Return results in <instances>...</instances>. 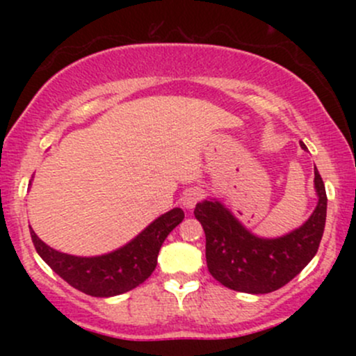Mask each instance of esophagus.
I'll use <instances>...</instances> for the list:
<instances>
[{
    "mask_svg": "<svg viewBox=\"0 0 356 356\" xmlns=\"http://www.w3.org/2000/svg\"><path fill=\"white\" fill-rule=\"evenodd\" d=\"M202 199V191L201 189H189L184 192L182 199H181V204L186 209H192V207L195 206L199 201Z\"/></svg>",
    "mask_w": 356,
    "mask_h": 356,
    "instance_id": "esophagus-1",
    "label": "esophagus"
}]
</instances>
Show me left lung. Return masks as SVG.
<instances>
[{"label": "left lung", "mask_w": 356, "mask_h": 356, "mask_svg": "<svg viewBox=\"0 0 356 356\" xmlns=\"http://www.w3.org/2000/svg\"><path fill=\"white\" fill-rule=\"evenodd\" d=\"M306 150V145L300 142ZM318 206L300 229L277 239H261L218 201L199 202L194 216L206 232L207 268L214 280L241 293L263 295L280 289L303 271L320 248L326 220V191L314 170Z\"/></svg>", "instance_id": "obj_1"}]
</instances>
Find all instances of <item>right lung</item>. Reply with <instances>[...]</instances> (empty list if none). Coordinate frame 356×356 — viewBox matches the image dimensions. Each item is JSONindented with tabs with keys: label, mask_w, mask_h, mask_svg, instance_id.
<instances>
[{
	"label": "right lung",
	"mask_w": 356,
	"mask_h": 356,
	"mask_svg": "<svg viewBox=\"0 0 356 356\" xmlns=\"http://www.w3.org/2000/svg\"><path fill=\"white\" fill-rule=\"evenodd\" d=\"M182 219L184 211L175 207L155 219L124 248L97 257L65 254L47 246L31 227L30 234L36 252L68 284L85 295L108 298L137 288L152 275L162 243Z\"/></svg>",
	"instance_id": "obj_1"
}]
</instances>
